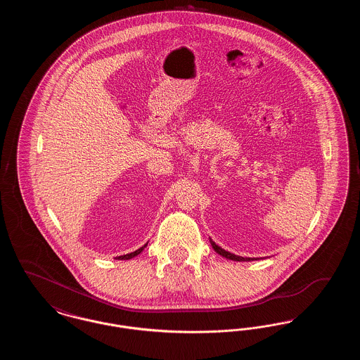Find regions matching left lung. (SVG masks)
Returning a JSON list of instances; mask_svg holds the SVG:
<instances>
[{
  "instance_id": "8db88e82",
  "label": "left lung",
  "mask_w": 360,
  "mask_h": 360,
  "mask_svg": "<svg viewBox=\"0 0 360 360\" xmlns=\"http://www.w3.org/2000/svg\"><path fill=\"white\" fill-rule=\"evenodd\" d=\"M210 244H212L213 250H214L219 255L226 257V259H229V260H236V262H251V260H257L255 257H239V255H235V254H231L229 251H225L220 245H217L212 239H210Z\"/></svg>"
}]
</instances>
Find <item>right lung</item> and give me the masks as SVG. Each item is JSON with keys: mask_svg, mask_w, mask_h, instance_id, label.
I'll return each instance as SVG.
<instances>
[{"mask_svg": "<svg viewBox=\"0 0 360 360\" xmlns=\"http://www.w3.org/2000/svg\"><path fill=\"white\" fill-rule=\"evenodd\" d=\"M148 244V243H147ZM147 244H144L143 247H140L139 250H136V251H134V252H131V254H127V255H122V257H119L117 259L119 260H128V259H132V257H137L139 254H141L143 252V250L147 247Z\"/></svg>", "mask_w": 360, "mask_h": 360, "instance_id": "1", "label": "right lung"}]
</instances>
